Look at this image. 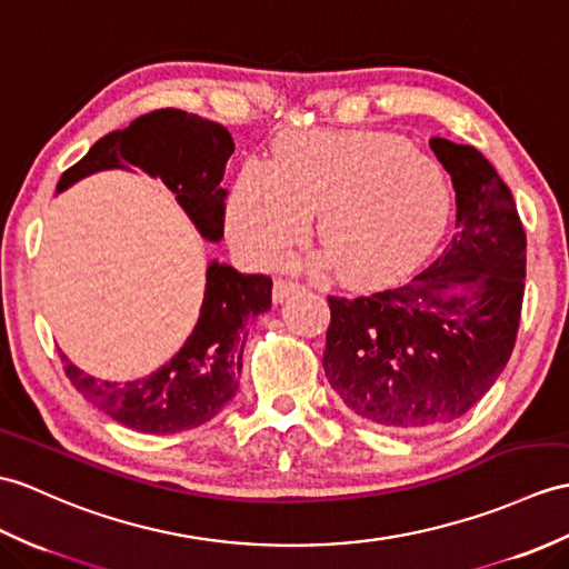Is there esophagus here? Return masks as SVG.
Returning <instances> with one entry per match:
<instances>
[{
	"label": "esophagus",
	"mask_w": 569,
	"mask_h": 569,
	"mask_svg": "<svg viewBox=\"0 0 569 569\" xmlns=\"http://www.w3.org/2000/svg\"><path fill=\"white\" fill-rule=\"evenodd\" d=\"M302 288H306V286H302L300 281H293V279H276V281H273V300L281 302V300H286V298H290V296L300 293Z\"/></svg>",
	"instance_id": "1"
}]
</instances>
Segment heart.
Returning a JSON list of instances; mask_svg holds the SVG:
<instances>
[{"label":"heart","instance_id":"1","mask_svg":"<svg viewBox=\"0 0 569 569\" xmlns=\"http://www.w3.org/2000/svg\"><path fill=\"white\" fill-rule=\"evenodd\" d=\"M451 191L433 157L390 133L315 130L283 136L273 162L249 160L228 198V232L261 267L308 232L337 279L378 288L412 271L439 242Z\"/></svg>","mask_w":569,"mask_h":569}]
</instances>
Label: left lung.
I'll use <instances>...</instances> for the list:
<instances>
[{"mask_svg":"<svg viewBox=\"0 0 569 569\" xmlns=\"http://www.w3.org/2000/svg\"><path fill=\"white\" fill-rule=\"evenodd\" d=\"M456 189V232L429 269L373 296H329L325 376L351 415L392 431L463 417L517 341L526 232L495 167L470 144L431 138Z\"/></svg>","mask_w":569,"mask_h":569,"instance_id":"obj_1","label":"left lung"}]
</instances>
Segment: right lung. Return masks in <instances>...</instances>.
Here are the masks:
<instances>
[{
    "instance_id": "obj_1",
    "label": "right lung",
    "mask_w": 569,
    "mask_h": 569,
    "mask_svg": "<svg viewBox=\"0 0 569 569\" xmlns=\"http://www.w3.org/2000/svg\"><path fill=\"white\" fill-rule=\"evenodd\" d=\"M234 152L232 136L220 123L179 109L140 116L123 130L103 136L58 181V193L101 169L136 164L160 177L206 240L224 230V164ZM271 279L240 273L213 261L206 271L203 306L183 347L154 373L109 382L64 361V376L82 398L133 431L177 433L213 419L234 398L242 371L247 325L271 308Z\"/></svg>"
}]
</instances>
